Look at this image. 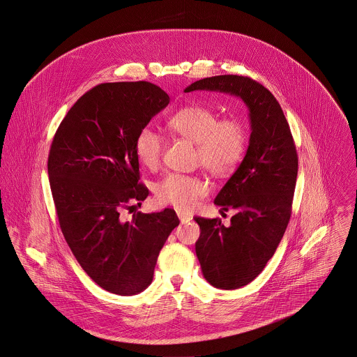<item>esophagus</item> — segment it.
Returning <instances> with one entry per match:
<instances>
[{"mask_svg":"<svg viewBox=\"0 0 357 357\" xmlns=\"http://www.w3.org/2000/svg\"><path fill=\"white\" fill-rule=\"evenodd\" d=\"M178 218L182 223H186V222H190L192 220V216L188 214H183V213H178Z\"/></svg>","mask_w":357,"mask_h":357,"instance_id":"34e87169","label":"esophagus"}]
</instances>
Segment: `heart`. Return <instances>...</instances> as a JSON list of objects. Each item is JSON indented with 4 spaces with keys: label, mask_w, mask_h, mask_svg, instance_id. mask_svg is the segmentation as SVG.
<instances>
[{
    "label": "heart",
    "mask_w": 357,
    "mask_h": 357,
    "mask_svg": "<svg viewBox=\"0 0 357 357\" xmlns=\"http://www.w3.org/2000/svg\"><path fill=\"white\" fill-rule=\"evenodd\" d=\"M168 130L185 141L196 143L195 162L216 178L230 175L243 161L248 131L237 116L219 119L216 112L203 105H188L175 112L167 121ZM164 143L154 130L146 127L135 141V153L143 167L157 169L161 162ZM208 185L199 175L171 172L154 186L158 203L178 211H190L207 196Z\"/></svg>",
    "instance_id": "1"
}]
</instances>
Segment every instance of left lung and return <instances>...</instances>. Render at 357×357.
Masks as SVG:
<instances>
[{
	"label": "left lung",
	"instance_id": "obj_1",
	"mask_svg": "<svg viewBox=\"0 0 357 357\" xmlns=\"http://www.w3.org/2000/svg\"><path fill=\"white\" fill-rule=\"evenodd\" d=\"M219 91L236 95L250 110L251 137L245 157L215 197L222 211L234 210L230 226L219 218L196 216V254L206 280L236 289L251 283L276 252L289 222L298 175V154L284 113L258 81L234 74L190 84L185 92Z\"/></svg>",
	"mask_w": 357,
	"mask_h": 357
}]
</instances>
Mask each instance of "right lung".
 Here are the masks:
<instances>
[{"instance_id":"right-lung-1","label":"right lung","mask_w":357,"mask_h":357,"mask_svg":"<svg viewBox=\"0 0 357 357\" xmlns=\"http://www.w3.org/2000/svg\"><path fill=\"white\" fill-rule=\"evenodd\" d=\"M168 103L147 81L99 84L73 105L51 144L48 175L62 233L85 273L117 295L150 285L160 250L179 225L171 208L131 220L121 215L149 196L135 141Z\"/></svg>"}]
</instances>
